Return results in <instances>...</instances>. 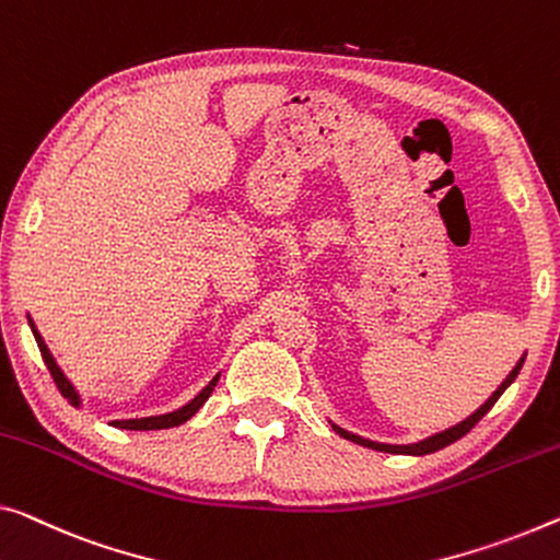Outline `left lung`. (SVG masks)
<instances>
[{"label": "left lung", "mask_w": 560, "mask_h": 560, "mask_svg": "<svg viewBox=\"0 0 560 560\" xmlns=\"http://www.w3.org/2000/svg\"><path fill=\"white\" fill-rule=\"evenodd\" d=\"M523 360H526V352H523V358L518 360V363H515V368L511 370L509 377H505V381L498 385L495 393L490 395V398L476 412H470V416L466 420H460V423L445 428V430H441V433L428 435V438H423V441H418V443H402V445H398V443H377V441H370V438H363V435H358V433H350V430L335 425L332 420H330V425H332L335 433L346 438V441H352V443H358V445H365V448H373V451L395 453V455H428V453H435V451H441V448H445V445H451V443L458 441V438L466 435L468 430L476 425L478 420L483 418L490 408L495 406V400L501 398V395L505 393V388H509V385L515 381V377H518L521 368H523Z\"/></svg>", "instance_id": "1"}]
</instances>
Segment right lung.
<instances>
[{
    "label": "right lung",
    "instance_id": "right-lung-1",
    "mask_svg": "<svg viewBox=\"0 0 560 560\" xmlns=\"http://www.w3.org/2000/svg\"><path fill=\"white\" fill-rule=\"evenodd\" d=\"M27 323H30V328H32L34 340H37L42 358H45V365H47V370L51 373V377H55V383H57L59 393H62L65 398L72 402L74 408H82V398H80V393H77V388H74V385L70 383V377H67V375L62 373V368L57 365L55 355H51V352H49L45 338H42L39 330H37V325H34V320H32L30 315H27ZM218 381H220V373L214 375L212 381H210L208 385H205V388H202L200 393H197L190 402H185L183 408H177V410H172V412H162V416L130 418V420H112L109 425L122 428V430H162V428H177V425H183V423H187V420H190V418L195 416L197 410H200V408L205 406V402H208V398L212 395V390H214V385H218Z\"/></svg>",
    "mask_w": 560,
    "mask_h": 560
}]
</instances>
